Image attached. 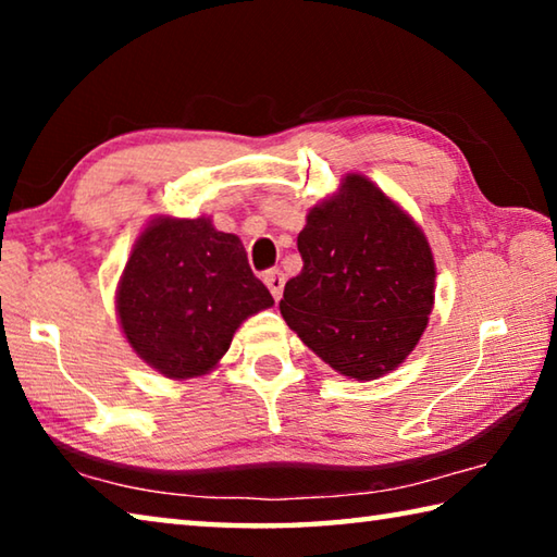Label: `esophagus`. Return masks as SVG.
<instances>
[{
  "label": "esophagus",
  "instance_id": "obj_1",
  "mask_svg": "<svg viewBox=\"0 0 557 557\" xmlns=\"http://www.w3.org/2000/svg\"><path fill=\"white\" fill-rule=\"evenodd\" d=\"M262 280H265V285L272 292V297L280 299L282 297V289H285V275H282V270L272 268V270L265 272V275H262Z\"/></svg>",
  "mask_w": 557,
  "mask_h": 557
}]
</instances>
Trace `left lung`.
<instances>
[{
    "mask_svg": "<svg viewBox=\"0 0 557 557\" xmlns=\"http://www.w3.org/2000/svg\"><path fill=\"white\" fill-rule=\"evenodd\" d=\"M301 272L280 312L314 354L358 381L405 361L435 299V260L414 221L379 186L348 174L297 235Z\"/></svg>",
    "mask_w": 557,
    "mask_h": 557,
    "instance_id": "obj_1",
    "label": "left lung"
}]
</instances>
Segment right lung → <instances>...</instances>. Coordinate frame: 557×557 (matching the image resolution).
Segmentation results:
<instances>
[{"label": "right lung", "instance_id": "obj_1", "mask_svg": "<svg viewBox=\"0 0 557 557\" xmlns=\"http://www.w3.org/2000/svg\"><path fill=\"white\" fill-rule=\"evenodd\" d=\"M275 305L238 235L209 219H157L122 272L117 314L139 358L166 379L211 371L245 319Z\"/></svg>", "mask_w": 557, "mask_h": 557}]
</instances>
